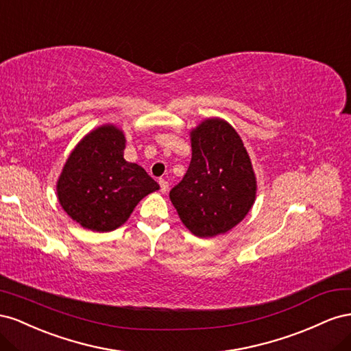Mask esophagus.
<instances>
[{
  "mask_svg": "<svg viewBox=\"0 0 351 351\" xmlns=\"http://www.w3.org/2000/svg\"><path fill=\"white\" fill-rule=\"evenodd\" d=\"M158 184H160V191H162V194H166L167 189H169L167 181H165V179H160Z\"/></svg>",
  "mask_w": 351,
  "mask_h": 351,
  "instance_id": "34e87169",
  "label": "esophagus"
}]
</instances>
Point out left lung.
<instances>
[{"label":"left lung","instance_id":"1","mask_svg":"<svg viewBox=\"0 0 351 351\" xmlns=\"http://www.w3.org/2000/svg\"><path fill=\"white\" fill-rule=\"evenodd\" d=\"M191 163L169 197L189 232L226 234L248 215L257 181L241 136L226 120L208 117L189 131Z\"/></svg>","mask_w":351,"mask_h":351}]
</instances>
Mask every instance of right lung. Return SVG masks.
Instances as JSON below:
<instances>
[{
    "instance_id": "add662e5",
    "label": "right lung",
    "mask_w": 351,
    "mask_h": 351,
    "mask_svg": "<svg viewBox=\"0 0 351 351\" xmlns=\"http://www.w3.org/2000/svg\"><path fill=\"white\" fill-rule=\"evenodd\" d=\"M125 147L122 129L98 126L76 144L58 176L60 206L89 231H114L145 195L160 189L141 166L126 162Z\"/></svg>"
}]
</instances>
